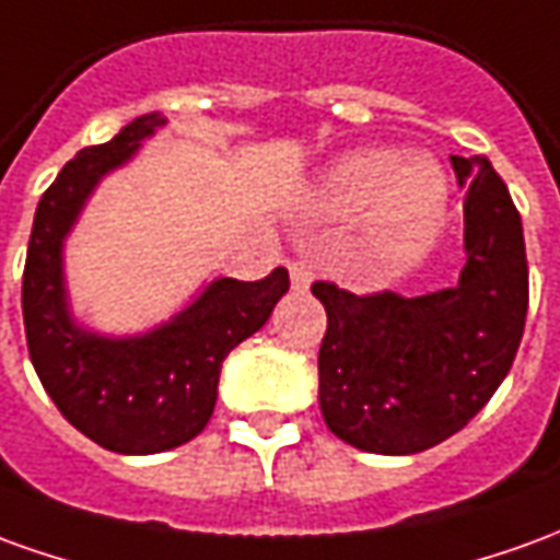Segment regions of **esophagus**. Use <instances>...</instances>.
Masks as SVG:
<instances>
[{"label":"esophagus","mask_w":560,"mask_h":560,"mask_svg":"<svg viewBox=\"0 0 560 560\" xmlns=\"http://www.w3.org/2000/svg\"><path fill=\"white\" fill-rule=\"evenodd\" d=\"M288 269H291L293 288H308V281L315 279V264L308 257H296V260H291Z\"/></svg>","instance_id":"esophagus-1"}]
</instances>
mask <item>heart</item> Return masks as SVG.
<instances>
[{
    "label": "heart",
    "instance_id": "heart-1",
    "mask_svg": "<svg viewBox=\"0 0 560 560\" xmlns=\"http://www.w3.org/2000/svg\"><path fill=\"white\" fill-rule=\"evenodd\" d=\"M370 252L388 269H400L424 254L445 212V178L436 163L409 160L400 151L370 148L346 154L320 185V206L354 212L370 206Z\"/></svg>",
    "mask_w": 560,
    "mask_h": 560
}]
</instances>
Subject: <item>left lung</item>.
<instances>
[{
  "instance_id": "left-lung-1",
  "label": "left lung",
  "mask_w": 560,
  "mask_h": 560,
  "mask_svg": "<svg viewBox=\"0 0 560 560\" xmlns=\"http://www.w3.org/2000/svg\"><path fill=\"white\" fill-rule=\"evenodd\" d=\"M464 185L460 279L402 296L315 281L327 330L318 351L320 416L375 455H416L467 428L510 373L527 318L522 214L488 158H452Z\"/></svg>"
}]
</instances>
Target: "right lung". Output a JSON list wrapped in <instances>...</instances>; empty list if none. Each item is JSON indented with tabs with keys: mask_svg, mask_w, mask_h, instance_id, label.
Returning <instances> with one entry per match:
<instances>
[{
	"mask_svg": "<svg viewBox=\"0 0 560 560\" xmlns=\"http://www.w3.org/2000/svg\"><path fill=\"white\" fill-rule=\"evenodd\" d=\"M163 117H136L112 142L78 151L42 194L23 267V327L42 385L62 418L120 455L190 443L212 418L221 363L257 334L291 288L279 267L260 281L218 279L154 334L103 339L69 318L62 240L105 172L132 158Z\"/></svg>",
	"mask_w": 560,
	"mask_h": 560,
	"instance_id": "right-lung-1",
	"label": "right lung"
}]
</instances>
